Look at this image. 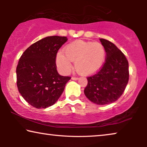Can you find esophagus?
<instances>
[{
	"instance_id": "34e87169",
	"label": "esophagus",
	"mask_w": 147,
	"mask_h": 147,
	"mask_svg": "<svg viewBox=\"0 0 147 147\" xmlns=\"http://www.w3.org/2000/svg\"><path fill=\"white\" fill-rule=\"evenodd\" d=\"M71 80H78V78L72 77V78H71Z\"/></svg>"
}]
</instances>
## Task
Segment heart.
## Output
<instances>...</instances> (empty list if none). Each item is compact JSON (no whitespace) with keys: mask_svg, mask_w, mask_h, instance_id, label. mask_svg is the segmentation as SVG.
I'll list each match as a JSON object with an SVG mask.
<instances>
[{"mask_svg":"<svg viewBox=\"0 0 147 147\" xmlns=\"http://www.w3.org/2000/svg\"><path fill=\"white\" fill-rule=\"evenodd\" d=\"M63 53L59 52L56 64L60 71L67 74L71 69V61L76 69L82 75L96 74L102 67L106 57V49L100 43L78 40L64 47Z\"/></svg>","mask_w":147,"mask_h":147,"instance_id":"obj_1","label":"heart"}]
</instances>
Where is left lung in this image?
I'll list each match as a JSON object with an SVG mask.
<instances>
[{
    "mask_svg": "<svg viewBox=\"0 0 147 147\" xmlns=\"http://www.w3.org/2000/svg\"><path fill=\"white\" fill-rule=\"evenodd\" d=\"M106 49V61L95 75L88 77L84 94L99 105L113 103L125 90L129 79L128 62L124 53L112 42L100 39Z\"/></svg>",
    "mask_w": 147,
    "mask_h": 147,
    "instance_id": "obj_1",
    "label": "left lung"
}]
</instances>
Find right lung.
Segmentation results:
<instances>
[{"label": "right lung", "mask_w": 147, "mask_h": 147, "mask_svg": "<svg viewBox=\"0 0 147 147\" xmlns=\"http://www.w3.org/2000/svg\"><path fill=\"white\" fill-rule=\"evenodd\" d=\"M67 38L50 36L31 45L20 57L17 70V84L24 99L36 108L53 105L71 79L60 76L55 63L58 50Z\"/></svg>", "instance_id": "1"}]
</instances>
